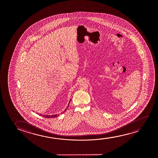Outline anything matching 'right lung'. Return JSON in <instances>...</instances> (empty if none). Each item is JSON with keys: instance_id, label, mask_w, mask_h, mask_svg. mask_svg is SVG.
Here are the masks:
<instances>
[{"instance_id": "obj_1", "label": "right lung", "mask_w": 158, "mask_h": 158, "mask_svg": "<svg viewBox=\"0 0 158 158\" xmlns=\"http://www.w3.org/2000/svg\"><path fill=\"white\" fill-rule=\"evenodd\" d=\"M70 101H71V99L69 100V103L68 104V105H67V107L66 108H65V110L64 112H63V113L65 112V111L66 110L67 108H68V107H69V102H70ZM39 115H40V116H42V117H44V118H56V117H57L58 115H59V114H54V115H44V114H39Z\"/></svg>"}]
</instances>
